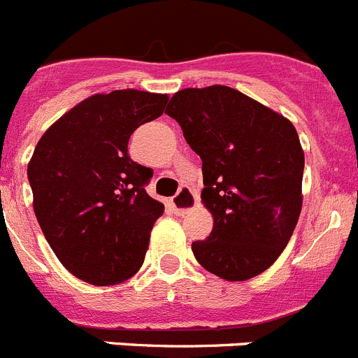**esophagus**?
Segmentation results:
<instances>
[{
  "mask_svg": "<svg viewBox=\"0 0 358 358\" xmlns=\"http://www.w3.org/2000/svg\"><path fill=\"white\" fill-rule=\"evenodd\" d=\"M197 206V194L192 188L182 186L179 194L172 199V210L176 215H186L189 210Z\"/></svg>",
  "mask_w": 358,
  "mask_h": 358,
  "instance_id": "esophagus-1",
  "label": "esophagus"
}]
</instances>
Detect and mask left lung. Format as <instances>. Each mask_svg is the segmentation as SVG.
<instances>
[{
	"instance_id": "1",
	"label": "left lung",
	"mask_w": 358,
	"mask_h": 358,
	"mask_svg": "<svg viewBox=\"0 0 358 358\" xmlns=\"http://www.w3.org/2000/svg\"><path fill=\"white\" fill-rule=\"evenodd\" d=\"M202 159V204L213 217L192 243L202 267L227 281L267 271L287 248L303 206V152L289 118L227 87L177 91L164 110Z\"/></svg>"
}]
</instances>
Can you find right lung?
Returning <instances> with one entry per match:
<instances>
[{
  "mask_svg": "<svg viewBox=\"0 0 358 358\" xmlns=\"http://www.w3.org/2000/svg\"><path fill=\"white\" fill-rule=\"evenodd\" d=\"M169 94L96 93L41 136L28 163L37 222L73 276L116 285L141 268L164 206L145 192L152 170L127 154L131 134L163 115Z\"/></svg>",
  "mask_w": 358,
  "mask_h": 358,
  "instance_id": "1",
  "label": "right lung"
}]
</instances>
